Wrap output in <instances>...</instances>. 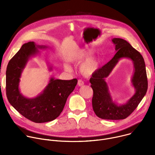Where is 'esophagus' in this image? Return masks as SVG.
I'll use <instances>...</instances> for the list:
<instances>
[{
	"label": "esophagus",
	"mask_w": 155,
	"mask_h": 155,
	"mask_svg": "<svg viewBox=\"0 0 155 155\" xmlns=\"http://www.w3.org/2000/svg\"><path fill=\"white\" fill-rule=\"evenodd\" d=\"M84 84V82L81 80H78V85L79 86H83Z\"/></svg>",
	"instance_id": "34e87169"
}]
</instances>
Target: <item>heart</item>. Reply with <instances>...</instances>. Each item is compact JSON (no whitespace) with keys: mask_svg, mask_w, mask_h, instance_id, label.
<instances>
[{"mask_svg":"<svg viewBox=\"0 0 155 155\" xmlns=\"http://www.w3.org/2000/svg\"><path fill=\"white\" fill-rule=\"evenodd\" d=\"M93 53L92 50H87L83 52L81 55L78 57L76 60L77 62H80L83 59L89 57ZM100 59L97 57H93L87 59L86 62L83 63L80 68V72L85 76H90L94 74L99 68ZM65 69L68 71H71V69L68 65H65Z\"/></svg>","mask_w":155,"mask_h":155,"instance_id":"obj_1","label":"heart"}]
</instances>
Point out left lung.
Here are the masks:
<instances>
[{
  "instance_id": "left-lung-1",
  "label": "left lung",
  "mask_w": 155,
  "mask_h": 155,
  "mask_svg": "<svg viewBox=\"0 0 155 155\" xmlns=\"http://www.w3.org/2000/svg\"><path fill=\"white\" fill-rule=\"evenodd\" d=\"M112 41L115 46L114 57L108 63L92 75L90 80L93 90L92 105L94 113L104 120H123L127 118L137 108L146 94L148 81L144 59L140 53L123 38H114ZM130 59L134 64L135 70L131 82L135 93L126 103L118 104L113 101L105 78L121 58Z\"/></svg>"
}]
</instances>
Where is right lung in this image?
Returning <instances> with one entry per match:
<instances>
[{"mask_svg": "<svg viewBox=\"0 0 155 155\" xmlns=\"http://www.w3.org/2000/svg\"><path fill=\"white\" fill-rule=\"evenodd\" d=\"M47 48L34 41L25 43L10 61L6 71V93L10 104L20 114L37 123L51 121L59 116L78 81L76 78L64 80L52 77L37 96L29 98L23 95L19 87L20 78L29 59L36 56L39 49ZM48 67L49 71L53 70L49 64Z\"/></svg>", "mask_w": 155, "mask_h": 155, "instance_id": "1", "label": "right lung"}]
</instances>
